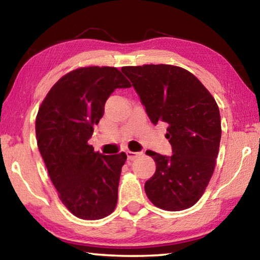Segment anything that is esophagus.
<instances>
[{"label":"esophagus","instance_id":"obj_1","mask_svg":"<svg viewBox=\"0 0 260 260\" xmlns=\"http://www.w3.org/2000/svg\"><path fill=\"white\" fill-rule=\"evenodd\" d=\"M126 153H127V157H128L129 160H134V159H136V158H139L141 155H142L141 152H133V151H127Z\"/></svg>","mask_w":260,"mask_h":260}]
</instances>
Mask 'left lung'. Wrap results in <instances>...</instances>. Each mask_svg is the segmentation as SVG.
I'll return each mask as SVG.
<instances>
[{"mask_svg": "<svg viewBox=\"0 0 260 260\" xmlns=\"http://www.w3.org/2000/svg\"><path fill=\"white\" fill-rule=\"evenodd\" d=\"M141 103L153 125L164 121L172 156L148 151L156 172L144 184L153 205L181 211L196 203L212 177L221 121L217 103L202 82L187 70L173 65L125 67Z\"/></svg>", "mask_w": 260, "mask_h": 260, "instance_id": "1", "label": "left lung"}]
</instances>
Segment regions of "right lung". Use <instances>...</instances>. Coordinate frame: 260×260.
Listing matches in <instances>:
<instances>
[{
	"label": "right lung",
	"instance_id": "obj_1",
	"mask_svg": "<svg viewBox=\"0 0 260 260\" xmlns=\"http://www.w3.org/2000/svg\"><path fill=\"white\" fill-rule=\"evenodd\" d=\"M129 87L116 68H81L61 77L39 109V150L60 201L80 219H102L117 205L126 153L95 152L88 140L110 95L117 88Z\"/></svg>",
	"mask_w": 260,
	"mask_h": 260
}]
</instances>
